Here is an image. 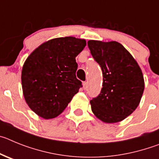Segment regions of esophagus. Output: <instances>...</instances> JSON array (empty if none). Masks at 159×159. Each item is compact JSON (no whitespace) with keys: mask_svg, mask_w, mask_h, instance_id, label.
Listing matches in <instances>:
<instances>
[{"mask_svg":"<svg viewBox=\"0 0 159 159\" xmlns=\"http://www.w3.org/2000/svg\"><path fill=\"white\" fill-rule=\"evenodd\" d=\"M83 89H84V90H86L88 89V84H87V82H83Z\"/></svg>","mask_w":159,"mask_h":159,"instance_id":"34e87169","label":"esophagus"}]
</instances>
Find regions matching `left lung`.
I'll return each instance as SVG.
<instances>
[{"label": "left lung", "mask_w": 159, "mask_h": 159, "mask_svg": "<svg viewBox=\"0 0 159 159\" xmlns=\"http://www.w3.org/2000/svg\"><path fill=\"white\" fill-rule=\"evenodd\" d=\"M88 47L103 74L101 93L90 101L92 111L104 123L122 121L141 101L144 90L142 70L120 43L89 40Z\"/></svg>", "instance_id": "8db88e82"}]
</instances>
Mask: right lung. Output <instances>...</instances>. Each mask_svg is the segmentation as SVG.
<instances>
[{"label": "right lung", "instance_id": "add662e5", "mask_svg": "<svg viewBox=\"0 0 159 159\" xmlns=\"http://www.w3.org/2000/svg\"><path fill=\"white\" fill-rule=\"evenodd\" d=\"M86 45L83 39L60 37L41 44L23 66L24 99L39 116L48 120L62 113L81 87L76 58Z\"/></svg>", "mask_w": 159, "mask_h": 159}]
</instances>
